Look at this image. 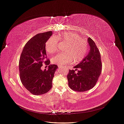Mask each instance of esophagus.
Listing matches in <instances>:
<instances>
[{"label":"esophagus","instance_id":"1","mask_svg":"<svg viewBox=\"0 0 124 124\" xmlns=\"http://www.w3.org/2000/svg\"><path fill=\"white\" fill-rule=\"evenodd\" d=\"M58 67H60L61 66V65H58Z\"/></svg>","mask_w":124,"mask_h":124}]
</instances>
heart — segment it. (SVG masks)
Returning a JSON list of instances; mask_svg holds the SVG:
<instances>
[{
  "instance_id": "obj_1",
  "label": "heart",
  "mask_w": 124,
  "mask_h": 124,
  "mask_svg": "<svg viewBox=\"0 0 124 124\" xmlns=\"http://www.w3.org/2000/svg\"><path fill=\"white\" fill-rule=\"evenodd\" d=\"M57 39L61 43L67 44L64 52L52 57L51 61L54 64L60 65L72 63H77L83 60L88 51V44L81 37L76 33L63 32L57 37L50 38L45 44V49L48 53L53 54L57 51L58 44Z\"/></svg>"
}]
</instances>
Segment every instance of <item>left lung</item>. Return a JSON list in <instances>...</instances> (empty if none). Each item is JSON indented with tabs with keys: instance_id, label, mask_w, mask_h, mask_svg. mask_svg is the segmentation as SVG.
<instances>
[{
	"instance_id": "obj_1",
	"label": "left lung",
	"mask_w": 124,
	"mask_h": 124,
	"mask_svg": "<svg viewBox=\"0 0 124 124\" xmlns=\"http://www.w3.org/2000/svg\"><path fill=\"white\" fill-rule=\"evenodd\" d=\"M90 52L85 58L76 66L74 70H69L67 74L68 85L71 89L83 92L93 88L98 81L102 70L101 56L94 42L88 39ZM77 70V73L75 71Z\"/></svg>"
}]
</instances>
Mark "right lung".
Masks as SVG:
<instances>
[{
	"label": "right lung",
	"mask_w": 124,
	"mask_h": 124,
	"mask_svg": "<svg viewBox=\"0 0 124 124\" xmlns=\"http://www.w3.org/2000/svg\"><path fill=\"white\" fill-rule=\"evenodd\" d=\"M52 31L38 34L26 43L19 61V77L23 85L31 94L41 95L48 93L58 66L50 65L43 71V64L49 65L45 44L52 36Z\"/></svg>",
	"instance_id": "1"
}]
</instances>
